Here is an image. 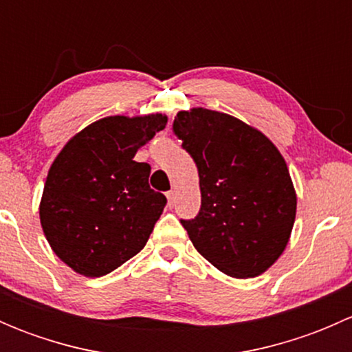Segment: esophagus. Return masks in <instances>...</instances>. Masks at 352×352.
Returning <instances> with one entry per match:
<instances>
[{
  "label": "esophagus",
  "instance_id": "obj_1",
  "mask_svg": "<svg viewBox=\"0 0 352 352\" xmlns=\"http://www.w3.org/2000/svg\"><path fill=\"white\" fill-rule=\"evenodd\" d=\"M166 199H168V208H173V206H175V199H177L175 190H168V192H166Z\"/></svg>",
  "mask_w": 352,
  "mask_h": 352
}]
</instances>
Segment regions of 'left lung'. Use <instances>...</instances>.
<instances>
[{"mask_svg": "<svg viewBox=\"0 0 352 352\" xmlns=\"http://www.w3.org/2000/svg\"><path fill=\"white\" fill-rule=\"evenodd\" d=\"M173 133L196 162L201 209L180 219L199 254L232 278H255L285 252L296 192L278 148L228 113H177Z\"/></svg>", "mask_w": 352, "mask_h": 352, "instance_id": "left-lung-1", "label": "left lung"}]
</instances>
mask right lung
Returning <instances> with one entry per match:
<instances>
[{
	"label": "right lung",
	"mask_w": 352,
	"mask_h": 352,
	"mask_svg": "<svg viewBox=\"0 0 352 352\" xmlns=\"http://www.w3.org/2000/svg\"><path fill=\"white\" fill-rule=\"evenodd\" d=\"M165 126L162 113L104 117L56 156L38 214L54 254L78 274H109L146 245L166 197L134 155Z\"/></svg>",
	"instance_id": "right-lung-1"
}]
</instances>
